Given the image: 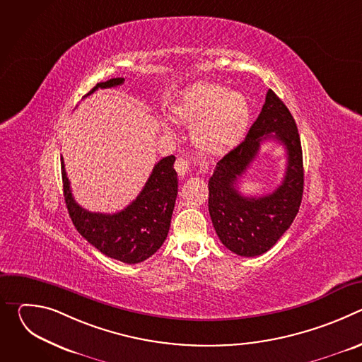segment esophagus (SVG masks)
Masks as SVG:
<instances>
[{
  "label": "esophagus",
  "mask_w": 362,
  "mask_h": 362,
  "mask_svg": "<svg viewBox=\"0 0 362 362\" xmlns=\"http://www.w3.org/2000/svg\"><path fill=\"white\" fill-rule=\"evenodd\" d=\"M175 169L177 172L179 176H185L189 170V162L185 160L183 158H179L176 162H175Z\"/></svg>",
  "instance_id": "obj_1"
}]
</instances>
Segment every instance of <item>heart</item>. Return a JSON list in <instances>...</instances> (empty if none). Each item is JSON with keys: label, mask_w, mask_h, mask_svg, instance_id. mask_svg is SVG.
I'll list each match as a JSON object with an SVG mask.
<instances>
[{"label": "heart", "mask_w": 362, "mask_h": 362, "mask_svg": "<svg viewBox=\"0 0 362 362\" xmlns=\"http://www.w3.org/2000/svg\"><path fill=\"white\" fill-rule=\"evenodd\" d=\"M173 115L183 123H192L190 139L196 148L221 156L243 139L249 126L250 107L240 91L202 83L185 94Z\"/></svg>", "instance_id": "obj_1"}]
</instances>
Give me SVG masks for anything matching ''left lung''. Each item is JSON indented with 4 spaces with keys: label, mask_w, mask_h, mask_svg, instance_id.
<instances>
[{
    "label": "left lung",
    "mask_w": 362,
    "mask_h": 362,
    "mask_svg": "<svg viewBox=\"0 0 362 362\" xmlns=\"http://www.w3.org/2000/svg\"><path fill=\"white\" fill-rule=\"evenodd\" d=\"M264 139H276L287 150L283 183L272 193L255 198L235 186ZM209 214L221 242L239 256L268 252L292 225L303 193V165L296 123L284 101L268 90L262 112L245 140L216 163L209 179Z\"/></svg>",
    "instance_id": "left-lung-1"
}]
</instances>
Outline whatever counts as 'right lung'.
I'll return each mask as SVG.
<instances>
[{
  "label": "right lung",
  "mask_w": 362,
  "mask_h": 362,
  "mask_svg": "<svg viewBox=\"0 0 362 362\" xmlns=\"http://www.w3.org/2000/svg\"><path fill=\"white\" fill-rule=\"evenodd\" d=\"M124 83L123 77L97 83V88H110ZM176 158L168 156L154 165L150 177L139 196L117 214H95L83 209L74 200L62 158L64 200L78 233L103 255L124 264L146 261L165 242L177 196Z\"/></svg>",
  "instance_id": "add662e5"
}]
</instances>
